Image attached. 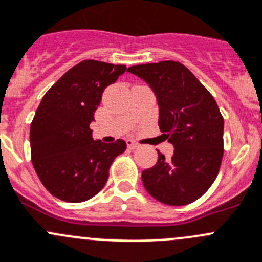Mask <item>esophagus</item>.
I'll list each match as a JSON object with an SVG mask.
<instances>
[{
  "label": "esophagus",
  "mask_w": 262,
  "mask_h": 262,
  "mask_svg": "<svg viewBox=\"0 0 262 262\" xmlns=\"http://www.w3.org/2000/svg\"><path fill=\"white\" fill-rule=\"evenodd\" d=\"M126 146H128V148L134 149V148H137V147H138V144H137L134 141H132V139H128V141H126Z\"/></svg>",
  "instance_id": "1"
}]
</instances>
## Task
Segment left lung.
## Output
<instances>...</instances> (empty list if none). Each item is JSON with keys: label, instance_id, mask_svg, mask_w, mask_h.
I'll use <instances>...</instances> for the list:
<instances>
[{"label": "left lung", "instance_id": "8db88e82", "mask_svg": "<svg viewBox=\"0 0 262 262\" xmlns=\"http://www.w3.org/2000/svg\"><path fill=\"white\" fill-rule=\"evenodd\" d=\"M128 72L151 85L160 130L175 147L170 159L157 149L156 165L142 171L144 188L161 204H192L211 187L222 165L224 118L219 106L179 61L134 65Z\"/></svg>", "mask_w": 262, "mask_h": 262}]
</instances>
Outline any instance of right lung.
<instances>
[{"label": "right lung", "instance_id": "right-lung-1", "mask_svg": "<svg viewBox=\"0 0 262 262\" xmlns=\"http://www.w3.org/2000/svg\"><path fill=\"white\" fill-rule=\"evenodd\" d=\"M126 70L84 60L68 70L46 92L30 124V155L46 189L65 202L87 201L108 179L114 159L126 149L123 139L93 141L91 121L102 93Z\"/></svg>", "mask_w": 262, "mask_h": 262}]
</instances>
